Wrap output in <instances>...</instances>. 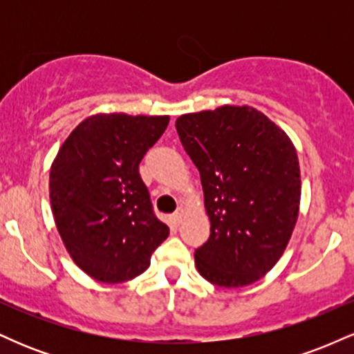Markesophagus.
<instances>
[{
	"label": "esophagus",
	"instance_id": "1",
	"mask_svg": "<svg viewBox=\"0 0 354 354\" xmlns=\"http://www.w3.org/2000/svg\"><path fill=\"white\" fill-rule=\"evenodd\" d=\"M183 216H185V211H183V209L180 208V209H178L176 213H174L173 216H171V221H173V225H174V226H178V225H180V223L183 221Z\"/></svg>",
	"mask_w": 354,
	"mask_h": 354
}]
</instances>
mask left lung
I'll list each match as a JSON object with an SVG mask.
<instances>
[{"label": "left lung", "instance_id": "left-lung-1", "mask_svg": "<svg viewBox=\"0 0 354 354\" xmlns=\"http://www.w3.org/2000/svg\"><path fill=\"white\" fill-rule=\"evenodd\" d=\"M176 131L201 176L211 221L194 251L205 279L241 288L276 265L298 219L301 178L286 133L251 106L183 115Z\"/></svg>", "mask_w": 354, "mask_h": 354}]
</instances>
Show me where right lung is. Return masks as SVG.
I'll use <instances>...</instances> for the list:
<instances>
[{
	"label": "right lung",
	"instance_id": "right-lung-1",
	"mask_svg": "<svg viewBox=\"0 0 354 354\" xmlns=\"http://www.w3.org/2000/svg\"><path fill=\"white\" fill-rule=\"evenodd\" d=\"M169 116L96 115L73 129L50 173L56 228L73 261L101 283L149 266L169 228L154 214L140 163Z\"/></svg>",
	"mask_w": 354,
	"mask_h": 354
}]
</instances>
